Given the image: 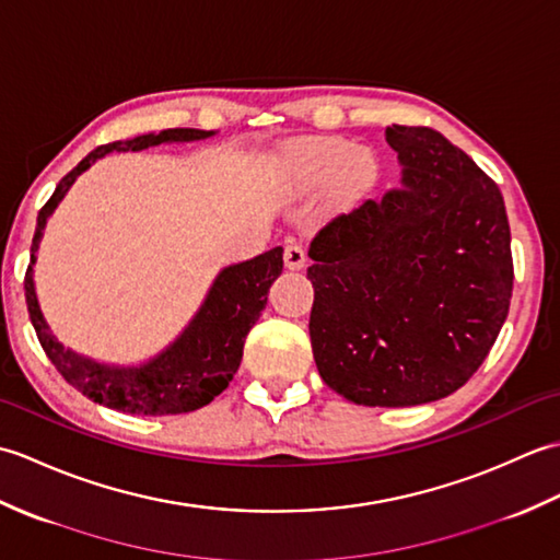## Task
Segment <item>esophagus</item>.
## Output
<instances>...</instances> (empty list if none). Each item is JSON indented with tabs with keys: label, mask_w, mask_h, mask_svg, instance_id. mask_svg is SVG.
<instances>
[{
	"label": "esophagus",
	"mask_w": 560,
	"mask_h": 560,
	"mask_svg": "<svg viewBox=\"0 0 560 560\" xmlns=\"http://www.w3.org/2000/svg\"><path fill=\"white\" fill-rule=\"evenodd\" d=\"M283 261L289 269H303L305 267V249L299 241H289L283 247Z\"/></svg>",
	"instance_id": "34e87169"
}]
</instances>
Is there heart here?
<instances>
[{
	"label": "heart",
	"instance_id": "1",
	"mask_svg": "<svg viewBox=\"0 0 560 560\" xmlns=\"http://www.w3.org/2000/svg\"><path fill=\"white\" fill-rule=\"evenodd\" d=\"M295 168L311 180H329L339 175L343 189L361 187L373 173V163L365 153H353V147L343 139H319L295 151Z\"/></svg>",
	"mask_w": 560,
	"mask_h": 560
}]
</instances>
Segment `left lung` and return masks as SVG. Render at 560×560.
I'll return each instance as SVG.
<instances>
[{
	"label": "left lung",
	"mask_w": 560,
	"mask_h": 560,
	"mask_svg": "<svg viewBox=\"0 0 560 560\" xmlns=\"http://www.w3.org/2000/svg\"><path fill=\"white\" fill-rule=\"evenodd\" d=\"M401 185L313 237L311 343L325 383L363 407L443 399L479 371L513 295L498 185L431 127L392 125Z\"/></svg>",
	"instance_id": "left-lung-1"
}]
</instances>
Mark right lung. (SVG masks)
<instances>
[{
    "instance_id": "add662e5",
    "label": "right lung",
    "mask_w": 560,
    "mask_h": 560,
    "mask_svg": "<svg viewBox=\"0 0 560 560\" xmlns=\"http://www.w3.org/2000/svg\"><path fill=\"white\" fill-rule=\"evenodd\" d=\"M217 132L177 127L163 129L159 135H141L129 141H113V144L93 149L74 171L59 180L52 197L47 199V205L38 213V225H35L31 245V265L26 281H23L31 323L43 351L59 375L71 387L79 389L83 397L108 409L139 416H168L201 409L213 397H219L229 387L237 365H241L247 331L253 329L257 317L265 311L269 287L283 269V247L267 249V253L241 261V265L221 269L211 283L205 303H201L197 315L189 319L183 335L168 349L161 351L156 359L125 368L91 361L86 355H79L62 347L52 335L50 325L45 323L33 283L35 253L40 247L45 223L77 177L83 171H89L105 153L141 151L159 144H183V141H199Z\"/></svg>"
}]
</instances>
